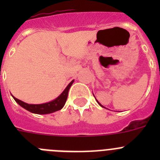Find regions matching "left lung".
Here are the masks:
<instances>
[{
	"mask_svg": "<svg viewBox=\"0 0 160 160\" xmlns=\"http://www.w3.org/2000/svg\"><path fill=\"white\" fill-rule=\"evenodd\" d=\"M97 102H98V100H97ZM98 104H99V105H100V106H101V107H102V105H101V104H100V103H99V102H98Z\"/></svg>",
	"mask_w": 160,
	"mask_h": 160,
	"instance_id": "left-lung-1",
	"label": "left lung"
}]
</instances>
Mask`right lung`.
Instances as JSON below:
<instances>
[{
  "instance_id": "right-lung-1",
  "label": "right lung",
  "mask_w": 160,
  "mask_h": 160,
  "mask_svg": "<svg viewBox=\"0 0 160 160\" xmlns=\"http://www.w3.org/2000/svg\"><path fill=\"white\" fill-rule=\"evenodd\" d=\"M73 82V80L69 83V85L66 87V88L65 89L64 91H63L57 98H55L54 100H53V101L51 102H49L43 103V104H28V103H25L24 102L21 101V100L18 99V98H16L13 97V96H12V98H13L14 100H15L21 107L25 108V110L29 111V112L38 114H50V113L59 111V110H61V109L64 107L65 103H66V99H67L68 92H69V90H70V87L72 86Z\"/></svg>"
}]
</instances>
